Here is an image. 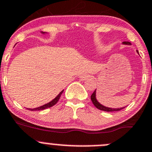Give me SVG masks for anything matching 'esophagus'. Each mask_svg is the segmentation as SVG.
<instances>
[{
  "label": "esophagus",
  "mask_w": 152,
  "mask_h": 152,
  "mask_svg": "<svg viewBox=\"0 0 152 152\" xmlns=\"http://www.w3.org/2000/svg\"><path fill=\"white\" fill-rule=\"evenodd\" d=\"M88 77H89V75H88L87 74H82V75H80L79 78H80V80H86Z\"/></svg>",
  "instance_id": "1"
}]
</instances>
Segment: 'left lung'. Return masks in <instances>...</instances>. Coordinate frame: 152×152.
Masks as SVG:
<instances>
[{"label":"left lung","mask_w":152,"mask_h":152,"mask_svg":"<svg viewBox=\"0 0 152 152\" xmlns=\"http://www.w3.org/2000/svg\"><path fill=\"white\" fill-rule=\"evenodd\" d=\"M123 44L125 45H131V42H122ZM137 53H138V50H137ZM91 100H92V102L93 103V104L95 105V107L96 108H98L99 110H104V111H107V112H114V111H119L121 110H122L123 108H125V107H121V108H110V107H105L104 105L101 104L96 99V90H95L93 92V93L91 95Z\"/></svg>","instance_id":"8db88e82"}]
</instances>
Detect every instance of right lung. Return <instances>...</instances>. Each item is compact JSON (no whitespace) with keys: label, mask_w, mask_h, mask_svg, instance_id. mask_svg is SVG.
<instances>
[{"label":"right lung","mask_w":152,"mask_h":152,"mask_svg":"<svg viewBox=\"0 0 152 152\" xmlns=\"http://www.w3.org/2000/svg\"><path fill=\"white\" fill-rule=\"evenodd\" d=\"M42 34H45V32H42ZM63 91L64 90H62L61 92H60V93L58 94V95H57V97H56L55 99H53V100L51 101V102H48V103L42 105V106L41 107H37V108H33V109H30V108H27V110H32V111H34V110H45V109H47V108H50L52 106H53V105H55L57 103V102L59 101V99H60V96H61L62 93L63 92Z\"/></svg>","instance_id":"right-lung-1"}]
</instances>
